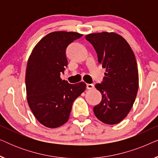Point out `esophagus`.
I'll use <instances>...</instances> for the list:
<instances>
[{
    "label": "esophagus",
    "mask_w": 158,
    "mask_h": 158,
    "mask_svg": "<svg viewBox=\"0 0 158 158\" xmlns=\"http://www.w3.org/2000/svg\"><path fill=\"white\" fill-rule=\"evenodd\" d=\"M94 88V84H87V88L88 89H93Z\"/></svg>",
    "instance_id": "esophagus-1"
}]
</instances>
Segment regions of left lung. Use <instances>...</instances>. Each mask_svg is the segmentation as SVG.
Here are the masks:
<instances>
[{
    "instance_id": "1",
    "label": "left lung",
    "mask_w": 158,
    "mask_h": 158,
    "mask_svg": "<svg viewBox=\"0 0 158 158\" xmlns=\"http://www.w3.org/2000/svg\"><path fill=\"white\" fill-rule=\"evenodd\" d=\"M106 68L103 81L95 85L102 94L94 108L95 115L106 124H116L127 116L135 103L139 87L137 61L128 42L119 34L103 31L85 36Z\"/></svg>"
}]
</instances>
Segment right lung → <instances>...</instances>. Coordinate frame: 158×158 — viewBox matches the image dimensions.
Here are the masks:
<instances>
[{
	"label": "right lung",
	"mask_w": 158,
	"mask_h": 158,
	"mask_svg": "<svg viewBox=\"0 0 158 158\" xmlns=\"http://www.w3.org/2000/svg\"><path fill=\"white\" fill-rule=\"evenodd\" d=\"M83 34L54 31L44 36L34 47L26 70V90L29 106L38 122L57 128L68 122L73 103L85 91L84 82L70 84L60 73L68 65L65 50Z\"/></svg>",
	"instance_id": "obj_1"
}]
</instances>
